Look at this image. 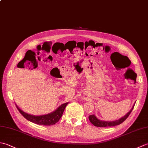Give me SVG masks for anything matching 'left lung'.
<instances>
[{"instance_id": "obj_1", "label": "left lung", "mask_w": 148, "mask_h": 148, "mask_svg": "<svg viewBox=\"0 0 148 148\" xmlns=\"http://www.w3.org/2000/svg\"><path fill=\"white\" fill-rule=\"evenodd\" d=\"M135 104L133 106L132 108L130 109V111L129 112H128L127 114H125L123 117H121V118H119V119H117V120L115 121H102L100 120V119L97 118L95 115L92 114L89 116V120L92 123L95 127H114L116 126V125H118L119 124L122 123L125 119H126L128 116L130 115L132 111L134 109Z\"/></svg>"}]
</instances>
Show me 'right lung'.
<instances>
[{"label":"right lung","mask_w":148,"mask_h":148,"mask_svg":"<svg viewBox=\"0 0 148 148\" xmlns=\"http://www.w3.org/2000/svg\"><path fill=\"white\" fill-rule=\"evenodd\" d=\"M69 103V102H66L63 103L61 106H60L58 108L56 109L55 111L51 112L47 114L40 115V116H36L32 115L22 111L21 109L18 108V106L16 104V106L21 114L27 120H29L31 122L34 123L37 125H55L56 123H57L59 119L61 118L63 114V112L64 111L66 106Z\"/></svg>","instance_id":"right-lung-1"}]
</instances>
